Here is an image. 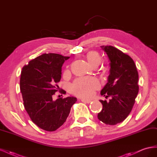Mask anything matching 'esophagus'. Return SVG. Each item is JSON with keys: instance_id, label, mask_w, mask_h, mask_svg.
<instances>
[{"instance_id": "1", "label": "esophagus", "mask_w": 157, "mask_h": 157, "mask_svg": "<svg viewBox=\"0 0 157 157\" xmlns=\"http://www.w3.org/2000/svg\"><path fill=\"white\" fill-rule=\"evenodd\" d=\"M81 101H82V102H84V103H90V102L92 101L91 100H86V99H81Z\"/></svg>"}]
</instances>
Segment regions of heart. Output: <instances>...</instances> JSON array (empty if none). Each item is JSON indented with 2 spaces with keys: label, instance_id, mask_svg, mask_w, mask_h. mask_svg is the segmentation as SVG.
Returning a JSON list of instances; mask_svg holds the SVG:
<instances>
[{
  "label": "heart",
  "instance_id": "b5f03b06",
  "mask_svg": "<svg viewBox=\"0 0 157 157\" xmlns=\"http://www.w3.org/2000/svg\"><path fill=\"white\" fill-rule=\"evenodd\" d=\"M88 63L93 67H97L101 62V58L98 52L92 51L86 54ZM68 71H66V73ZM99 84L97 80L93 78L80 77L76 79L71 86V91L78 97L89 98L92 96L94 90L98 89Z\"/></svg>",
  "mask_w": 157,
  "mask_h": 157
}]
</instances>
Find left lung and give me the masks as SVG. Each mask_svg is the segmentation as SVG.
I'll list each match as a JSON object with an SVG mask.
<instances>
[{
	"label": "left lung",
	"instance_id": "1",
	"mask_svg": "<svg viewBox=\"0 0 157 157\" xmlns=\"http://www.w3.org/2000/svg\"><path fill=\"white\" fill-rule=\"evenodd\" d=\"M109 60L107 82L101 95L111 97L109 101L99 100L103 109L98 119L106 124L115 125L124 121L130 113L139 92L138 73L134 60L112 46H101Z\"/></svg>",
	"mask_w": 157,
	"mask_h": 157
}]
</instances>
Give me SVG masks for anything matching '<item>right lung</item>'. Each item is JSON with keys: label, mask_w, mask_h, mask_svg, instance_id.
<instances>
[{"label": "right lung", "mask_w": 157, "mask_h": 157, "mask_svg": "<svg viewBox=\"0 0 157 157\" xmlns=\"http://www.w3.org/2000/svg\"><path fill=\"white\" fill-rule=\"evenodd\" d=\"M69 58L44 54L30 61L21 71L20 84L23 105L32 121L46 131L53 132L62 126L77 101L75 97L53 100L59 88L57 83L61 78V67Z\"/></svg>", "instance_id": "add662e5"}]
</instances>
